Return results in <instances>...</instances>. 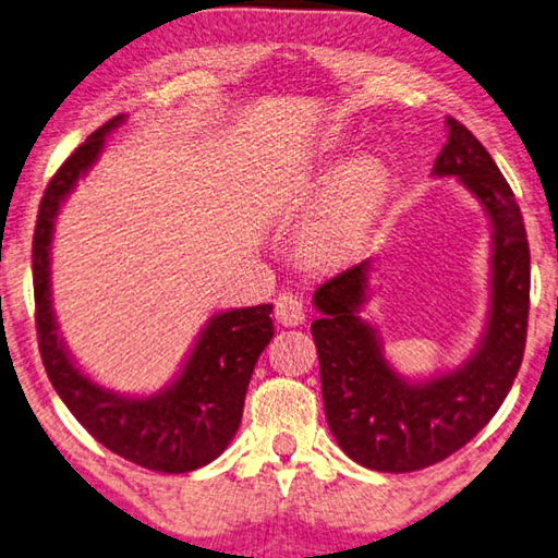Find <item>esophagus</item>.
<instances>
[{"instance_id": "esophagus-1", "label": "esophagus", "mask_w": 558, "mask_h": 558, "mask_svg": "<svg viewBox=\"0 0 558 558\" xmlns=\"http://www.w3.org/2000/svg\"><path fill=\"white\" fill-rule=\"evenodd\" d=\"M274 316L284 326H299L306 318V306L296 294H279L274 301Z\"/></svg>"}]
</instances>
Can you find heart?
I'll return each mask as SVG.
<instances>
[{
    "mask_svg": "<svg viewBox=\"0 0 558 558\" xmlns=\"http://www.w3.org/2000/svg\"><path fill=\"white\" fill-rule=\"evenodd\" d=\"M383 185H386V166L380 158L376 155L355 158L343 172L339 195H336L326 219L314 230V242L318 246H333L351 240L365 213L378 199Z\"/></svg>",
    "mask_w": 558,
    "mask_h": 558,
    "instance_id": "heart-1",
    "label": "heart"
}]
</instances>
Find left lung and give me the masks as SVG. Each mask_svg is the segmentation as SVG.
Instances as JSON below:
<instances>
[{"label": "left lung", "mask_w": 558, "mask_h": 558, "mask_svg": "<svg viewBox=\"0 0 558 558\" xmlns=\"http://www.w3.org/2000/svg\"><path fill=\"white\" fill-rule=\"evenodd\" d=\"M433 175L458 178L492 222V306L472 359L430 380L400 378L383 359L376 328L359 316L371 259L326 279L314 294L328 427L351 460L378 472H415L458 452L495 417L524 359L532 267L514 193L485 145L454 118H447Z\"/></svg>", "instance_id": "left-lung-1"}]
</instances>
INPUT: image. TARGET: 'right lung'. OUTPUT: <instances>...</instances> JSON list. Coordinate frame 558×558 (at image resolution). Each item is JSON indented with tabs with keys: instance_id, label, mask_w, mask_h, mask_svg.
Wrapping results in <instances>:
<instances>
[{
	"instance_id": "add662e5",
	"label": "right lung",
	"mask_w": 558,
	"mask_h": 558,
	"mask_svg": "<svg viewBox=\"0 0 558 558\" xmlns=\"http://www.w3.org/2000/svg\"><path fill=\"white\" fill-rule=\"evenodd\" d=\"M123 118L116 116L90 133L44 190L32 246L36 339L53 390L100 445L145 470L193 472L222 454L242 423L254 363L274 336L271 304L215 314L180 376L150 398L118 396L76 368L57 333L51 308L53 219L78 178L86 175L104 150L106 135Z\"/></svg>"
}]
</instances>
